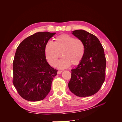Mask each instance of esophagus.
I'll return each mask as SVG.
<instances>
[{"label":"esophagus","instance_id":"esophagus-1","mask_svg":"<svg viewBox=\"0 0 122 122\" xmlns=\"http://www.w3.org/2000/svg\"><path fill=\"white\" fill-rule=\"evenodd\" d=\"M62 72V71H57V74H61V73Z\"/></svg>","mask_w":122,"mask_h":122}]
</instances>
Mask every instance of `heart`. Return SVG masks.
<instances>
[{
  "mask_svg": "<svg viewBox=\"0 0 122 122\" xmlns=\"http://www.w3.org/2000/svg\"><path fill=\"white\" fill-rule=\"evenodd\" d=\"M54 42H47L45 47V54L48 63L55 66L61 55L62 57L59 61L57 66L59 69H65L78 65L82 61L85 53L83 42L79 39L64 34L57 36Z\"/></svg>",
  "mask_w": 122,
  "mask_h": 122,
  "instance_id": "heart-1",
  "label": "heart"
}]
</instances>
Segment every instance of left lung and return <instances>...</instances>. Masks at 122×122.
Here are the masks:
<instances>
[{"label": "left lung", "mask_w": 122, "mask_h": 122, "mask_svg": "<svg viewBox=\"0 0 122 122\" xmlns=\"http://www.w3.org/2000/svg\"><path fill=\"white\" fill-rule=\"evenodd\" d=\"M72 34L83 42L85 53L80 63L71 70L68 86L77 96H91L97 93L105 80L106 61L104 49L99 39L90 32L80 29Z\"/></svg>", "instance_id": "1"}]
</instances>
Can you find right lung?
I'll return each instance as SVG.
<instances>
[{
  "instance_id": "add662e5",
  "label": "right lung",
  "mask_w": 122,
  "mask_h": 122,
  "mask_svg": "<svg viewBox=\"0 0 122 122\" xmlns=\"http://www.w3.org/2000/svg\"><path fill=\"white\" fill-rule=\"evenodd\" d=\"M56 34L38 32L18 46L13 61V83L21 97L29 101L43 100L51 90L57 70L48 63L45 47Z\"/></svg>"
}]
</instances>
